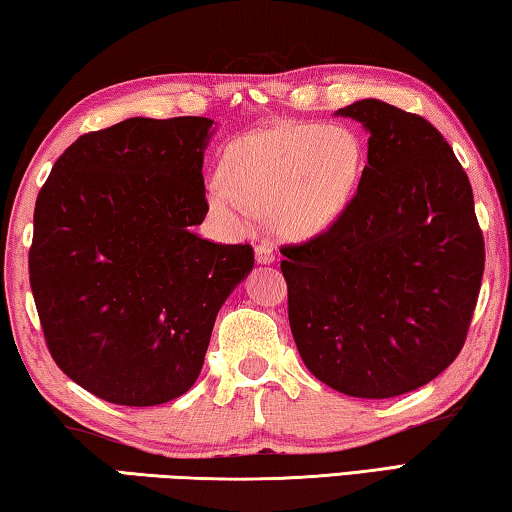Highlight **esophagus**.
Returning <instances> with one entry per match:
<instances>
[{"label": "esophagus", "instance_id": "obj_1", "mask_svg": "<svg viewBox=\"0 0 512 512\" xmlns=\"http://www.w3.org/2000/svg\"><path fill=\"white\" fill-rule=\"evenodd\" d=\"M256 263H258V265H270V263H274L272 247L265 245V242H261V245L256 247Z\"/></svg>", "mask_w": 512, "mask_h": 512}]
</instances>
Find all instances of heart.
Segmentation results:
<instances>
[{
  "label": "heart",
  "mask_w": 512,
  "mask_h": 512,
  "mask_svg": "<svg viewBox=\"0 0 512 512\" xmlns=\"http://www.w3.org/2000/svg\"><path fill=\"white\" fill-rule=\"evenodd\" d=\"M363 165V147L345 127L283 122L251 131L226 152V177L206 183L211 211L236 229L254 213L272 215L283 236L306 240L345 213Z\"/></svg>",
  "instance_id": "heart-1"
}]
</instances>
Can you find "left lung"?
I'll return each mask as SVG.
<instances>
[{
	"instance_id": "obj_1",
	"label": "left lung",
	"mask_w": 512,
	"mask_h": 512,
	"mask_svg": "<svg viewBox=\"0 0 512 512\" xmlns=\"http://www.w3.org/2000/svg\"><path fill=\"white\" fill-rule=\"evenodd\" d=\"M335 115L370 133L354 199L329 231L281 247L304 365L333 390L388 399L454 363L485 263L472 186L424 117L381 99Z\"/></svg>"
}]
</instances>
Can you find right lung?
I'll return each mask as SVG.
<instances>
[{
	"instance_id": "right-lung-1",
	"label": "right lung",
	"mask_w": 512,
	"mask_h": 512,
	"mask_svg": "<svg viewBox=\"0 0 512 512\" xmlns=\"http://www.w3.org/2000/svg\"><path fill=\"white\" fill-rule=\"evenodd\" d=\"M208 117H129L72 142L36 199L29 281L49 354L83 390L158 406L192 388L215 317L254 267L208 213Z\"/></svg>"
}]
</instances>
